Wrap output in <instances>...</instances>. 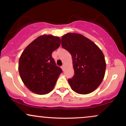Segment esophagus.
<instances>
[{
	"mask_svg": "<svg viewBox=\"0 0 126 126\" xmlns=\"http://www.w3.org/2000/svg\"><path fill=\"white\" fill-rule=\"evenodd\" d=\"M64 68H65V66H64V64H63V66H62V70H63V71H64Z\"/></svg>",
	"mask_w": 126,
	"mask_h": 126,
	"instance_id": "34e87169",
	"label": "esophagus"
}]
</instances>
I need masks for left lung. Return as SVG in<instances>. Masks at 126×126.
<instances>
[{
  "mask_svg": "<svg viewBox=\"0 0 126 126\" xmlns=\"http://www.w3.org/2000/svg\"><path fill=\"white\" fill-rule=\"evenodd\" d=\"M62 38V47L72 56L75 72L73 77L68 80L70 87L79 94L91 93L104 78V55L93 41L82 34L69 32Z\"/></svg>",
  "mask_w": 126,
  "mask_h": 126,
  "instance_id": "1",
  "label": "left lung"
}]
</instances>
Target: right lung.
<instances>
[{"instance_id":"obj_1","label":"right lung","mask_w":126,"mask_h":126,"mask_svg":"<svg viewBox=\"0 0 126 126\" xmlns=\"http://www.w3.org/2000/svg\"><path fill=\"white\" fill-rule=\"evenodd\" d=\"M60 43L59 37L44 34L32 41L22 53L19 73L26 87L33 93L47 94L54 88L62 70L51 54Z\"/></svg>"}]
</instances>
